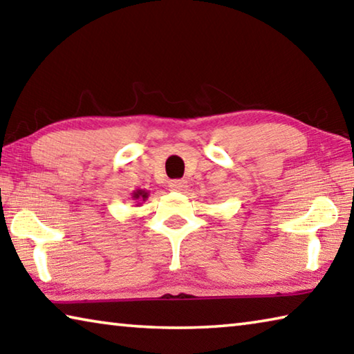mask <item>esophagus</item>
I'll list each match as a JSON object with an SVG mask.
<instances>
[{
	"label": "esophagus",
	"mask_w": 354,
	"mask_h": 354,
	"mask_svg": "<svg viewBox=\"0 0 354 354\" xmlns=\"http://www.w3.org/2000/svg\"><path fill=\"white\" fill-rule=\"evenodd\" d=\"M170 189L176 192H183L187 189V181H184V179H173L170 183Z\"/></svg>",
	"instance_id": "obj_1"
}]
</instances>
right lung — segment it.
Here are the masks:
<instances>
[{
  "label": "right lung",
  "instance_id": "obj_1",
  "mask_svg": "<svg viewBox=\"0 0 354 354\" xmlns=\"http://www.w3.org/2000/svg\"><path fill=\"white\" fill-rule=\"evenodd\" d=\"M133 198L134 200H145V198H148V194L145 190H137L133 194Z\"/></svg>",
  "mask_w": 354,
  "mask_h": 354
}]
</instances>
